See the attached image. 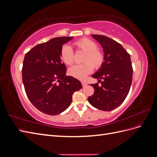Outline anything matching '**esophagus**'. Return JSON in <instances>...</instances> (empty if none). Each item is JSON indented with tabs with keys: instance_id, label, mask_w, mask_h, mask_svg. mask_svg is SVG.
<instances>
[{
	"instance_id": "34e87169",
	"label": "esophagus",
	"mask_w": 157,
	"mask_h": 157,
	"mask_svg": "<svg viewBox=\"0 0 157 157\" xmlns=\"http://www.w3.org/2000/svg\"><path fill=\"white\" fill-rule=\"evenodd\" d=\"M81 82H82V86H83V87H84V86H86V85L87 84H86V82H84V81H82Z\"/></svg>"
}]
</instances>
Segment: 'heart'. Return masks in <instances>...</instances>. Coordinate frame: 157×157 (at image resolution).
Returning a JSON list of instances; mask_svg holds the SVG:
<instances>
[{"label": "heart", "instance_id": "heart-1", "mask_svg": "<svg viewBox=\"0 0 157 157\" xmlns=\"http://www.w3.org/2000/svg\"><path fill=\"white\" fill-rule=\"evenodd\" d=\"M74 46L77 50L85 52L83 61L85 63L75 65L68 70L69 74L78 79H84L92 72L94 68L101 67L104 61V56L101 52L97 49L98 46L94 41L87 38H83L76 41ZM60 58L67 65H71L74 60V54L72 48L68 45H64L60 50Z\"/></svg>", "mask_w": 157, "mask_h": 157}]
</instances>
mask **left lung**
I'll return each instance as SVG.
<instances>
[{
    "instance_id": "left-lung-1",
    "label": "left lung",
    "mask_w": 157,
    "mask_h": 157,
    "mask_svg": "<svg viewBox=\"0 0 157 157\" xmlns=\"http://www.w3.org/2000/svg\"><path fill=\"white\" fill-rule=\"evenodd\" d=\"M102 46L104 61L92 77L101 81L91 84L93 96L88 97L91 105L102 111H109L119 106L129 93L132 82L133 69L130 56L122 46L107 36L91 35Z\"/></svg>"
}]
</instances>
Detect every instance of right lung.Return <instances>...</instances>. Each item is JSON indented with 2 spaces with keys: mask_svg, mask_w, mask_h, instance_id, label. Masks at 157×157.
<instances>
[{
  "mask_svg": "<svg viewBox=\"0 0 157 157\" xmlns=\"http://www.w3.org/2000/svg\"><path fill=\"white\" fill-rule=\"evenodd\" d=\"M73 37H56L35 46L25 55L22 80L27 98L37 109L50 115L65 111L72 102L75 92L82 84L66 75V66L61 62L62 46Z\"/></svg>",
  "mask_w": 157,
  "mask_h": 157,
  "instance_id": "1",
  "label": "right lung"
}]
</instances>
